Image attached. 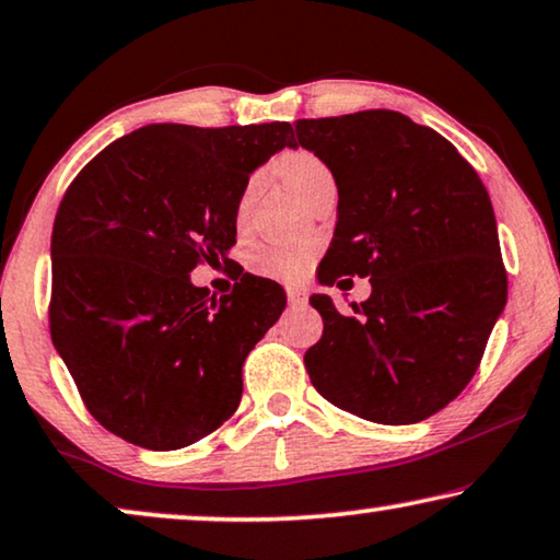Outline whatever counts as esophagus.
<instances>
[{
    "instance_id": "esophagus-1",
    "label": "esophagus",
    "mask_w": 560,
    "mask_h": 560,
    "mask_svg": "<svg viewBox=\"0 0 560 560\" xmlns=\"http://www.w3.org/2000/svg\"><path fill=\"white\" fill-rule=\"evenodd\" d=\"M285 295L290 305H307V293L303 288H288Z\"/></svg>"
}]
</instances>
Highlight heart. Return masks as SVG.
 I'll use <instances>...</instances> for the list:
<instances>
[{"label": "heart", "instance_id": "obj_1", "mask_svg": "<svg viewBox=\"0 0 560 560\" xmlns=\"http://www.w3.org/2000/svg\"><path fill=\"white\" fill-rule=\"evenodd\" d=\"M275 172L288 186L290 191L298 194L300 199L311 201L323 186L334 184V172H330L326 161L318 153L307 149H293L282 153L275 164ZM257 186H260V174H253L242 186V194L237 199V222L245 224L249 207L257 197ZM315 260V247L307 242H275V245H262L253 249L249 255V267L257 275L265 278L280 280V282H298L311 272V265Z\"/></svg>", "mask_w": 560, "mask_h": 560}]
</instances>
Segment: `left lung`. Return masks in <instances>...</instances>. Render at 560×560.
I'll list each match as a JSON object with an SVG mask.
<instances>
[{"label":"left lung","mask_w":560,"mask_h":560,"mask_svg":"<svg viewBox=\"0 0 560 560\" xmlns=\"http://www.w3.org/2000/svg\"><path fill=\"white\" fill-rule=\"evenodd\" d=\"M293 126L338 186L318 280L371 278L369 300L348 315L311 295L323 318L320 340L305 351L315 392L378 424L432 417L475 376L508 300L488 189L455 145L404 113Z\"/></svg>","instance_id":"8db88e82"}]
</instances>
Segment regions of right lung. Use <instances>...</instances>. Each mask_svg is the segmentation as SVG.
I'll use <instances>...</instances> for the list:
<instances>
[{
  "mask_svg": "<svg viewBox=\"0 0 560 560\" xmlns=\"http://www.w3.org/2000/svg\"><path fill=\"white\" fill-rule=\"evenodd\" d=\"M290 124L143 126L80 168L52 226L50 334L101 427L143 450H182L240 407L242 363L285 307L245 272L230 295L189 272L224 262L249 172Z\"/></svg>",
  "mask_w": 560,
  "mask_h": 560,
  "instance_id": "obj_1",
  "label": "right lung"
}]
</instances>
